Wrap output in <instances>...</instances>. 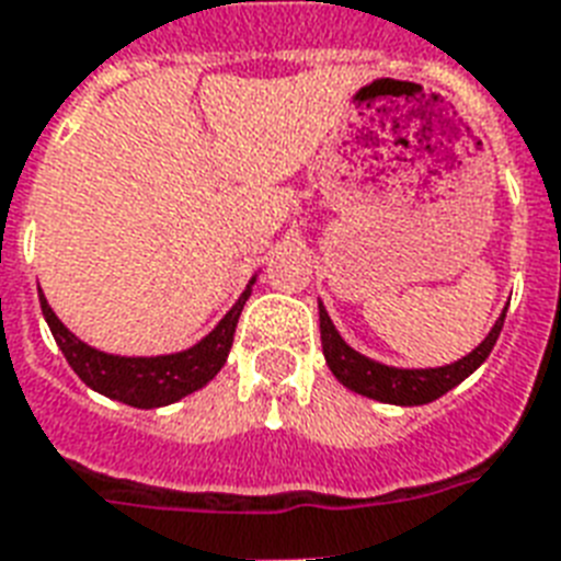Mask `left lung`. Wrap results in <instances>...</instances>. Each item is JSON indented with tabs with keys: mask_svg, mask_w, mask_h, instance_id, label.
Listing matches in <instances>:
<instances>
[{
	"mask_svg": "<svg viewBox=\"0 0 561 561\" xmlns=\"http://www.w3.org/2000/svg\"><path fill=\"white\" fill-rule=\"evenodd\" d=\"M503 319H506V310L501 312V319L494 321L489 336L471 354L450 363V366L394 368L375 363V359L363 357L359 351L351 348L348 342L340 336V330L333 328L328 310L319 304L321 351H324V359H328L333 377L342 386H348L351 392L366 394V398L383 403H398V407H421V403L436 401L445 392H450L454 386L462 383L468 375H474L477 368L485 363V357L492 354L494 342L503 330Z\"/></svg>",
	"mask_w": 561,
	"mask_h": 561,
	"instance_id": "8db88e82",
	"label": "left lung"
}]
</instances>
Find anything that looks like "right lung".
Wrapping results in <instances>:
<instances>
[{
	"label": "right lung",
	"mask_w": 561,
	"mask_h": 561,
	"mask_svg": "<svg viewBox=\"0 0 561 561\" xmlns=\"http://www.w3.org/2000/svg\"><path fill=\"white\" fill-rule=\"evenodd\" d=\"M251 284H254V277H251ZM251 284L245 286L240 301L228 310V316L198 345L178 351V354H163V357H116V354L95 351L64 328V321L55 316L43 293L41 310L72 371L90 389L107 394L114 401L128 403V407H137V410H154V407L181 401L219 375V368L225 366L228 351L233 345V330H237L242 307L249 301Z\"/></svg>",
	"instance_id": "1"
}]
</instances>
